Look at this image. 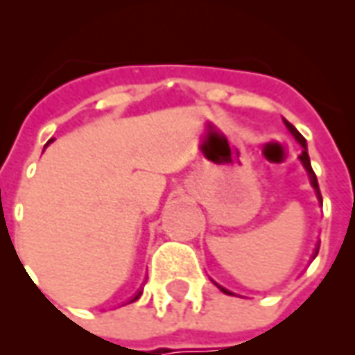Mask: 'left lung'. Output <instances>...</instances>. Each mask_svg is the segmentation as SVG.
<instances>
[{"mask_svg":"<svg viewBox=\"0 0 355 355\" xmlns=\"http://www.w3.org/2000/svg\"><path fill=\"white\" fill-rule=\"evenodd\" d=\"M282 121H284V125H286V129H288L290 132H292V137L295 138V142L300 144L301 148H303V151H301V155H300V161H301V164H303V168L307 170L309 180H311V185H313L314 193H316V198H318V202H320V204H322V194H320L318 180H316V174H314V172H313V166H311V159H309V153H307V140L301 137L300 130L295 129L294 125L290 123V121H286V119H282ZM318 249H320V245H316V249H314V252H313V258H316V254H318ZM215 284H217V282H215ZM217 286H218V290H220V292H225V294L236 295V294H234V292H230V290H226L225 286H220V284H217Z\"/></svg>","mask_w":355,"mask_h":355,"instance_id":"obj_1","label":"left lung"}]
</instances>
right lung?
<instances>
[{"label": "right lung", "instance_id": "obj_1", "mask_svg": "<svg viewBox=\"0 0 355 355\" xmlns=\"http://www.w3.org/2000/svg\"><path fill=\"white\" fill-rule=\"evenodd\" d=\"M52 140H54V138H52ZM52 140H48V144H52ZM48 144H46V146H48ZM46 146H44V148H46ZM140 295H142V288L138 290L137 294L132 295V297H130V300H129V301H127V303H132V301H137V300H138V297H140Z\"/></svg>", "mask_w": 355, "mask_h": 355}]
</instances>
